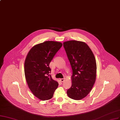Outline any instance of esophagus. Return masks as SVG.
<instances>
[{"label":"esophagus","mask_w":120,"mask_h":120,"mask_svg":"<svg viewBox=\"0 0 120 120\" xmlns=\"http://www.w3.org/2000/svg\"><path fill=\"white\" fill-rule=\"evenodd\" d=\"M60 81H61V82H63V81H64V78H61Z\"/></svg>","instance_id":"1"}]
</instances>
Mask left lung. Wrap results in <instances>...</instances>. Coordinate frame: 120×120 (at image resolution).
<instances>
[{
  "label": "left lung",
  "mask_w": 120,
  "mask_h": 120,
  "mask_svg": "<svg viewBox=\"0 0 120 120\" xmlns=\"http://www.w3.org/2000/svg\"><path fill=\"white\" fill-rule=\"evenodd\" d=\"M72 69V86L67 91L69 98L79 100L85 97L95 82L97 65L95 56L85 42L71 40L63 43Z\"/></svg>",
  "instance_id": "1"
}]
</instances>
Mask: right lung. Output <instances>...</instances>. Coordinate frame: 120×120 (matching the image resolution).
Returning <instances> with one entry per match:
<instances>
[{
    "label": "right lung",
    "mask_w": 120,
    "mask_h": 120,
    "mask_svg": "<svg viewBox=\"0 0 120 120\" xmlns=\"http://www.w3.org/2000/svg\"><path fill=\"white\" fill-rule=\"evenodd\" d=\"M62 46L60 42L45 41L33 46L26 56L24 63L26 82L33 95L40 100L52 98L58 86L50 75L49 64Z\"/></svg>",
    "instance_id": "obj_1"
}]
</instances>
